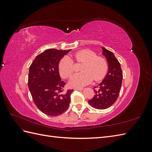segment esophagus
Masks as SVG:
<instances>
[{
    "label": "esophagus",
    "instance_id": "34e87169",
    "mask_svg": "<svg viewBox=\"0 0 152 152\" xmlns=\"http://www.w3.org/2000/svg\"><path fill=\"white\" fill-rule=\"evenodd\" d=\"M83 89V88H74V90H78V91H82Z\"/></svg>",
    "mask_w": 152,
    "mask_h": 152
}]
</instances>
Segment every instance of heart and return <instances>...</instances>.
<instances>
[{
  "label": "heart",
  "mask_w": 152,
  "mask_h": 152,
  "mask_svg": "<svg viewBox=\"0 0 152 152\" xmlns=\"http://www.w3.org/2000/svg\"><path fill=\"white\" fill-rule=\"evenodd\" d=\"M77 63H82L80 68L82 72L76 74L70 78V86L82 87L88 84L94 79L99 81L104 78L108 70V64L105 58L96 56L94 51L90 50H82L73 55ZM75 70L73 61L69 57L64 56L59 63L60 75L63 78H69Z\"/></svg>",
  "instance_id": "b5f03b06"
}]
</instances>
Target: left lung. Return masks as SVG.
I'll return each instance as SVG.
<instances>
[{"label":"left lung","instance_id":"1","mask_svg":"<svg viewBox=\"0 0 152 152\" xmlns=\"http://www.w3.org/2000/svg\"><path fill=\"white\" fill-rule=\"evenodd\" d=\"M102 54L108 64V71L103 81L95 87V95L88 101L93 108L106 109L118 99L121 88L123 72L120 63L112 51L102 48Z\"/></svg>","mask_w":152,"mask_h":152}]
</instances>
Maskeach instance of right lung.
I'll list each match as a JSON object with an SVG mask.
<instances>
[{
    "mask_svg": "<svg viewBox=\"0 0 152 152\" xmlns=\"http://www.w3.org/2000/svg\"><path fill=\"white\" fill-rule=\"evenodd\" d=\"M70 51L46 50L37 56L30 66L28 89L34 104L46 115H61L69 106L73 89L64 92L66 83L61 79L59 63Z\"/></svg>",
    "mask_w": 152,
    "mask_h": 152,
    "instance_id": "add662e5",
    "label": "right lung"
}]
</instances>
